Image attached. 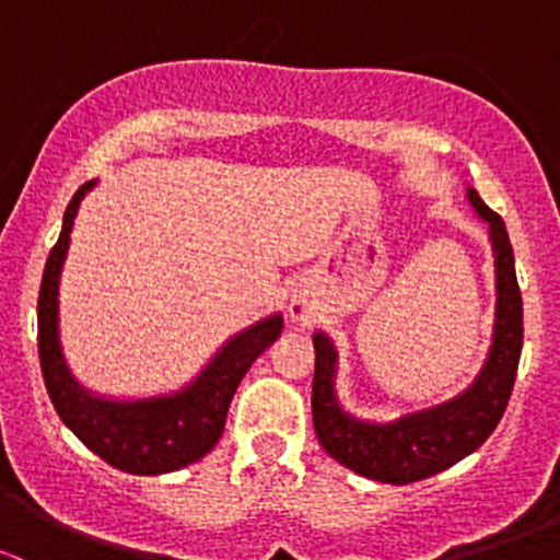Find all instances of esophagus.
Listing matches in <instances>:
<instances>
[{
	"mask_svg": "<svg viewBox=\"0 0 560 560\" xmlns=\"http://www.w3.org/2000/svg\"><path fill=\"white\" fill-rule=\"evenodd\" d=\"M308 312H312V308H308V303L303 301V298H295V301L290 303V314L295 316V319H308Z\"/></svg>",
	"mask_w": 560,
	"mask_h": 560,
	"instance_id": "34e87169",
	"label": "esophagus"
}]
</instances>
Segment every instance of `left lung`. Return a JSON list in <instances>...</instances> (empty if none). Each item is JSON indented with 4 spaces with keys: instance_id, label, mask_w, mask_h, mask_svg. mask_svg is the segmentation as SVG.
Wrapping results in <instances>:
<instances>
[{
    "instance_id": "left-lung-1",
    "label": "left lung",
    "mask_w": 560,
    "mask_h": 560,
    "mask_svg": "<svg viewBox=\"0 0 560 560\" xmlns=\"http://www.w3.org/2000/svg\"><path fill=\"white\" fill-rule=\"evenodd\" d=\"M468 202L479 219L488 222L495 252V290H499L493 347L471 387L463 389L453 400L404 415L385 425L354 420L338 406L332 389L336 349L325 332H314L312 415L316 439L327 455L360 477L389 485L433 477L482 447L510 404L523 349V298L515 276V254L504 219L485 206L477 189H468Z\"/></svg>"
}]
</instances>
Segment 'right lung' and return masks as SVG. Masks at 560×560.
Wrapping results in <instances>:
<instances>
[{
    "mask_svg": "<svg viewBox=\"0 0 560 560\" xmlns=\"http://www.w3.org/2000/svg\"><path fill=\"white\" fill-rule=\"evenodd\" d=\"M94 180L72 195L61 235L48 254L37 298V352L45 389L67 428L113 468L127 474H167L200 460L219 442L230 400L254 360L279 338L281 316H268L230 338L200 376L180 393L145 400H105L70 376L59 347V273L72 222Z\"/></svg>",
    "mask_w": 560,
    "mask_h": 560,
    "instance_id": "right-lung-1",
    "label": "right lung"
}]
</instances>
